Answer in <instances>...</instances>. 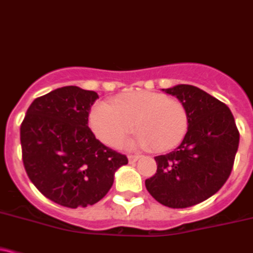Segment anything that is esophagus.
Masks as SVG:
<instances>
[{"instance_id":"obj_1","label":"esophagus","mask_w":253,"mask_h":253,"mask_svg":"<svg viewBox=\"0 0 253 253\" xmlns=\"http://www.w3.org/2000/svg\"><path fill=\"white\" fill-rule=\"evenodd\" d=\"M140 156L139 155H129L128 156V161H129V164H133V162H135L138 160V159H139Z\"/></svg>"}]
</instances>
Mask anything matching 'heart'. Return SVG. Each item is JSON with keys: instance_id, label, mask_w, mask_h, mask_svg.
Masks as SVG:
<instances>
[{"instance_id": "b5f03b06", "label": "heart", "mask_w": 253, "mask_h": 253, "mask_svg": "<svg viewBox=\"0 0 253 253\" xmlns=\"http://www.w3.org/2000/svg\"><path fill=\"white\" fill-rule=\"evenodd\" d=\"M138 135L128 148L171 150L180 144L189 128V113L175 98L150 91L122 94L111 104L99 102L89 114V126L109 147H118L132 131Z\"/></svg>"}]
</instances>
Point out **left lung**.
Masks as SVG:
<instances>
[{
  "mask_svg": "<svg viewBox=\"0 0 253 253\" xmlns=\"http://www.w3.org/2000/svg\"><path fill=\"white\" fill-rule=\"evenodd\" d=\"M189 113V128L173 151L156 156V173L145 187L156 201L185 209L211 198L232 172L239 147L235 120L224 103L191 84L162 89Z\"/></svg>",
  "mask_w": 253,
  "mask_h": 253,
  "instance_id": "obj_1",
  "label": "left lung"
}]
</instances>
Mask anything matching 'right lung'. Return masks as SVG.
<instances>
[{
    "mask_svg": "<svg viewBox=\"0 0 253 253\" xmlns=\"http://www.w3.org/2000/svg\"><path fill=\"white\" fill-rule=\"evenodd\" d=\"M98 94L65 86L36 98L20 126L25 171L34 185L53 203L78 209L106 195L114 175L128 164L105 147L88 127Z\"/></svg>",
    "mask_w": 253,
    "mask_h": 253,
    "instance_id": "obj_1",
    "label": "right lung"
}]
</instances>
